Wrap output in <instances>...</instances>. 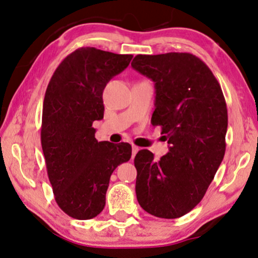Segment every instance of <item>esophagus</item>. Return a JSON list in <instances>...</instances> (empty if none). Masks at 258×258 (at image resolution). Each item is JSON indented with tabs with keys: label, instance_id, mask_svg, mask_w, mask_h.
I'll return each instance as SVG.
<instances>
[{
	"label": "esophagus",
	"instance_id": "34e87169",
	"mask_svg": "<svg viewBox=\"0 0 258 258\" xmlns=\"http://www.w3.org/2000/svg\"><path fill=\"white\" fill-rule=\"evenodd\" d=\"M132 149H133V158H134V156L136 155V153L139 152V150H140V148H139V147H136V146H134V145H133Z\"/></svg>",
	"mask_w": 258,
	"mask_h": 258
}]
</instances>
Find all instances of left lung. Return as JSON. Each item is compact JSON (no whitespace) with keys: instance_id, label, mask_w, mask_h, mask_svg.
<instances>
[{"instance_id":"1","label":"left lung","mask_w":258,"mask_h":258,"mask_svg":"<svg viewBox=\"0 0 258 258\" xmlns=\"http://www.w3.org/2000/svg\"><path fill=\"white\" fill-rule=\"evenodd\" d=\"M132 66L154 82L152 124L169 145L159 161L147 149L136 154L137 202L159 218H179L202 202L223 161L225 98L206 63L190 53L139 54Z\"/></svg>"}]
</instances>
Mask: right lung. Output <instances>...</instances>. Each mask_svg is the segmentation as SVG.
<instances>
[{
  "mask_svg": "<svg viewBox=\"0 0 258 258\" xmlns=\"http://www.w3.org/2000/svg\"><path fill=\"white\" fill-rule=\"evenodd\" d=\"M132 58L78 48L60 62L46 90L42 152L55 202L75 219H91L102 212L110 176L132 158L129 143L98 142L92 126L104 116L103 90Z\"/></svg>",
  "mask_w": 258,
  "mask_h": 258,
  "instance_id": "right-lung-1",
  "label": "right lung"
}]
</instances>
